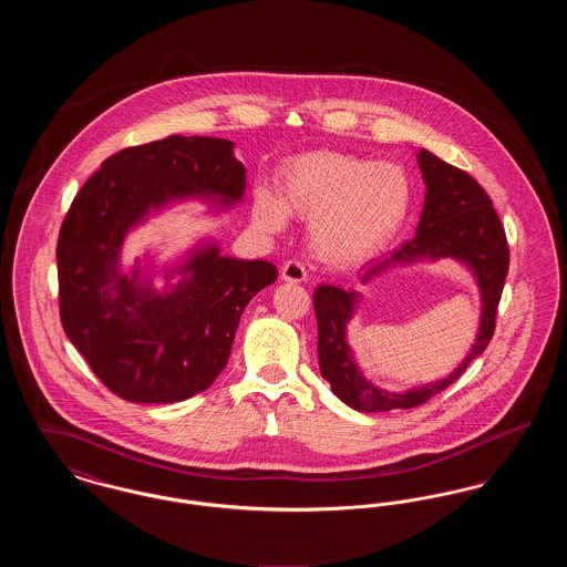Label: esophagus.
Listing matches in <instances>:
<instances>
[{
  "mask_svg": "<svg viewBox=\"0 0 567 567\" xmlns=\"http://www.w3.org/2000/svg\"><path fill=\"white\" fill-rule=\"evenodd\" d=\"M280 276H282L285 282H303L308 274H306V268H303L299 261L291 259V261H287V264L282 266Z\"/></svg>",
  "mask_w": 567,
  "mask_h": 567,
  "instance_id": "obj_1",
  "label": "esophagus"
}]
</instances>
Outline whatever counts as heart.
Wrapping results in <instances>:
<instances>
[{
	"label": "heart",
	"mask_w": 567,
	"mask_h": 567,
	"mask_svg": "<svg viewBox=\"0 0 567 567\" xmlns=\"http://www.w3.org/2000/svg\"><path fill=\"white\" fill-rule=\"evenodd\" d=\"M412 208V185L395 163H374L338 151L301 153L280 165L278 195L261 187L252 223L266 234L289 216L308 223L312 252L336 268L370 261L398 238Z\"/></svg>",
	"instance_id": "1"
}]
</instances>
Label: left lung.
<instances>
[{
  "mask_svg": "<svg viewBox=\"0 0 567 567\" xmlns=\"http://www.w3.org/2000/svg\"><path fill=\"white\" fill-rule=\"evenodd\" d=\"M416 162L427 189L416 236L391 255L365 264L359 270V282L370 285L398 266L455 259L474 276L481 293V321L472 349L449 377L408 391H389L363 377L349 344L347 329L357 312L361 293L354 289L347 291L333 285H319L312 301L319 324L321 377L331 384L336 398L359 412L416 408L453 384L491 342L497 303L508 274L511 252L506 234L486 190L470 174L442 162L425 148L416 151Z\"/></svg>",
  "mask_w": 567,
  "mask_h": 567,
  "instance_id": "8db88e82",
  "label": "left lung"
}]
</instances>
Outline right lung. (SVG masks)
I'll return each instance as SVG.
<instances>
[{
    "mask_svg": "<svg viewBox=\"0 0 567 567\" xmlns=\"http://www.w3.org/2000/svg\"><path fill=\"white\" fill-rule=\"evenodd\" d=\"M234 142L169 135L125 148L82 185L59 231V315L65 336L110 391L134 404H174L206 391L227 365L248 301L278 278L264 259L220 255L202 238L176 261L123 266L127 236L183 202L213 215L244 202ZM159 272L166 285L157 290Z\"/></svg>",
    "mask_w": 567,
    "mask_h": 567,
    "instance_id": "add662e5",
    "label": "right lung"
}]
</instances>
